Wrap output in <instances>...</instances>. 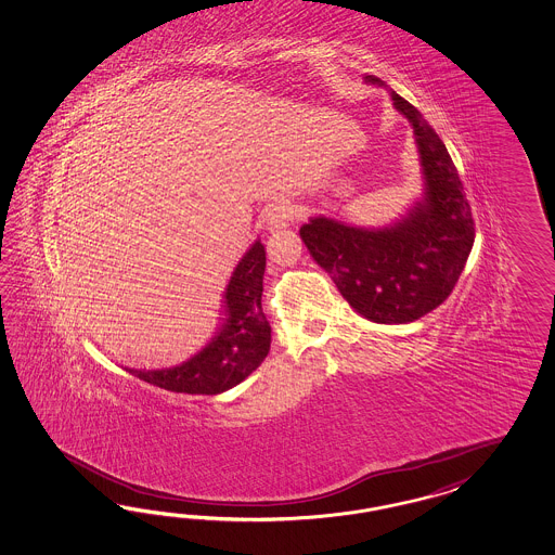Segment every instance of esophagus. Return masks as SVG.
<instances>
[{
    "label": "esophagus",
    "instance_id": "34e87169",
    "mask_svg": "<svg viewBox=\"0 0 555 555\" xmlns=\"http://www.w3.org/2000/svg\"><path fill=\"white\" fill-rule=\"evenodd\" d=\"M292 221H294V208L289 205H285V203L271 206L270 210H268V217H266V222H268V227H270L271 231L285 229Z\"/></svg>",
    "mask_w": 555,
    "mask_h": 555
}]
</instances>
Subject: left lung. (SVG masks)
Returning a JSON list of instances; mask_svg holds the SVG:
<instances>
[{
    "label": "left lung",
    "mask_w": 555,
    "mask_h": 555,
    "mask_svg": "<svg viewBox=\"0 0 555 555\" xmlns=\"http://www.w3.org/2000/svg\"><path fill=\"white\" fill-rule=\"evenodd\" d=\"M366 85L387 89L366 75ZM413 129L424 191L383 227H357L317 215L301 241L333 278L350 308L377 324H408L438 308L454 289L475 243V221L459 170L422 113L387 89Z\"/></svg>",
    "instance_id": "left-lung-1"
}]
</instances>
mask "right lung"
Segmentation results:
<instances>
[{"instance_id":"1","label":"right lung","mask_w":555,"mask_h":555,"mask_svg":"<svg viewBox=\"0 0 555 555\" xmlns=\"http://www.w3.org/2000/svg\"><path fill=\"white\" fill-rule=\"evenodd\" d=\"M263 273L266 249L255 238L224 287L221 324L205 347L175 366L126 371L159 389L191 396H219L247 379L270 352L271 326L261 310Z\"/></svg>"}]
</instances>
